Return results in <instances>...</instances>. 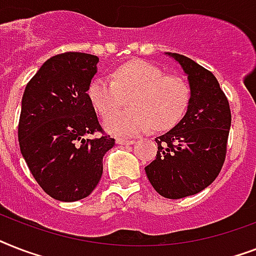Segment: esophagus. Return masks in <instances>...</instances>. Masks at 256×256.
Here are the masks:
<instances>
[{"label":"esophagus","mask_w":256,"mask_h":256,"mask_svg":"<svg viewBox=\"0 0 256 256\" xmlns=\"http://www.w3.org/2000/svg\"><path fill=\"white\" fill-rule=\"evenodd\" d=\"M116 144H122V146H130V144H136V140H124V138H116Z\"/></svg>","instance_id":"34e87169"}]
</instances>
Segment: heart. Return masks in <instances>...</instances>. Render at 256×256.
Returning a JSON list of instances; mask_svg holds the SVG:
<instances>
[{
    "instance_id": "b5f03b06",
    "label": "heart",
    "mask_w": 256,
    "mask_h": 256,
    "mask_svg": "<svg viewBox=\"0 0 256 256\" xmlns=\"http://www.w3.org/2000/svg\"><path fill=\"white\" fill-rule=\"evenodd\" d=\"M130 96V108L112 113ZM88 96L96 112L107 116L104 128L116 136H136L170 130L182 120L191 100L190 84L164 73L148 61H132L116 68L112 80L100 77L88 85Z\"/></svg>"
}]
</instances>
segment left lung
I'll return each instance as SVG.
<instances>
[{
    "label": "left lung",
    "instance_id": "8db88e82",
    "mask_svg": "<svg viewBox=\"0 0 256 256\" xmlns=\"http://www.w3.org/2000/svg\"><path fill=\"white\" fill-rule=\"evenodd\" d=\"M168 54L187 74L191 100L180 122L156 138V160L144 170L158 194L179 199L204 190L222 170L231 110L226 94L210 70L182 54Z\"/></svg>",
    "mask_w": 256,
    "mask_h": 256
}]
</instances>
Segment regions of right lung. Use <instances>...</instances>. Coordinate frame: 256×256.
I'll use <instances>...</instances> for the list:
<instances>
[{
	"label": "right lung",
	"instance_id": "add662e5",
	"mask_svg": "<svg viewBox=\"0 0 256 256\" xmlns=\"http://www.w3.org/2000/svg\"><path fill=\"white\" fill-rule=\"evenodd\" d=\"M96 62L92 54H57L34 74L22 96L21 154L42 190L62 202L92 194L102 176L104 152L116 144L88 96ZM96 132L100 136L92 138Z\"/></svg>",
	"mask_w": 256,
	"mask_h": 256
}]
</instances>
